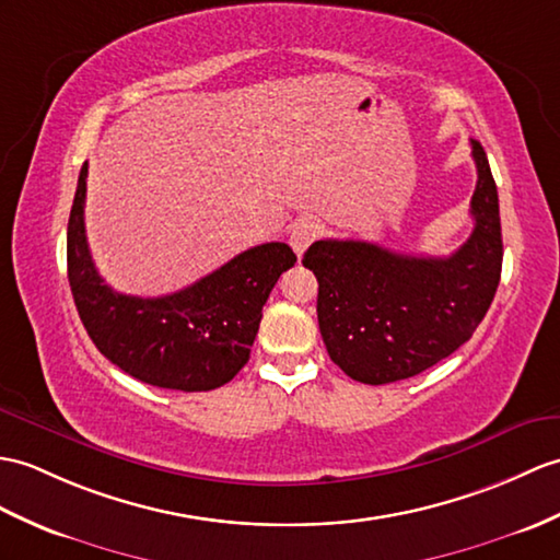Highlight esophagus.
I'll use <instances>...</instances> for the list:
<instances>
[{
	"mask_svg": "<svg viewBox=\"0 0 560 560\" xmlns=\"http://www.w3.org/2000/svg\"><path fill=\"white\" fill-rule=\"evenodd\" d=\"M319 236H322V224H319V221L312 219V217H305V219H298L295 224H293L289 243H291L293 253H295L298 257H303V253H305V250L310 248V245L315 243Z\"/></svg>",
	"mask_w": 560,
	"mask_h": 560,
	"instance_id": "1",
	"label": "esophagus"
}]
</instances>
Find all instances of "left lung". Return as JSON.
Masks as SVG:
<instances>
[{
    "label": "left lung",
    "mask_w": 560,
    "mask_h": 560,
    "mask_svg": "<svg viewBox=\"0 0 560 560\" xmlns=\"http://www.w3.org/2000/svg\"><path fill=\"white\" fill-rule=\"evenodd\" d=\"M475 229L448 257L400 255L368 241H317L303 265L319 281L317 319L329 358L350 380L392 384L436 365L485 319L503 262L499 192L472 140Z\"/></svg>",
    "instance_id": "obj_1"
}]
</instances>
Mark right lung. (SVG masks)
<instances>
[{
    "mask_svg": "<svg viewBox=\"0 0 560 560\" xmlns=\"http://www.w3.org/2000/svg\"><path fill=\"white\" fill-rule=\"evenodd\" d=\"M85 178L67 231L71 293L100 353L136 380L174 392H212L250 358L262 305L295 255L285 243H265L236 255L184 291L160 298L116 293L97 275L85 238Z\"/></svg>",
    "mask_w": 560,
    "mask_h": 560,
    "instance_id": "right-lung-1",
    "label": "right lung"
}]
</instances>
